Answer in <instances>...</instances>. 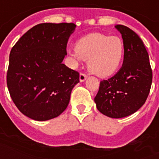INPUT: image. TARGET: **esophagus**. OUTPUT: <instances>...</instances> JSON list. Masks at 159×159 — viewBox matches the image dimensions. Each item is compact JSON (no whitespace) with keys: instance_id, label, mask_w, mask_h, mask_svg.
<instances>
[{"instance_id":"34e87169","label":"esophagus","mask_w":159,"mask_h":159,"mask_svg":"<svg viewBox=\"0 0 159 159\" xmlns=\"http://www.w3.org/2000/svg\"><path fill=\"white\" fill-rule=\"evenodd\" d=\"M86 78H87V76L84 73H81L80 75V82H83V81L85 80Z\"/></svg>"}]
</instances>
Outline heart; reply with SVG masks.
<instances>
[{"mask_svg": "<svg viewBox=\"0 0 159 159\" xmlns=\"http://www.w3.org/2000/svg\"><path fill=\"white\" fill-rule=\"evenodd\" d=\"M69 54L75 62L88 60V69L99 77H107L119 68L125 55V44L119 36L91 33L79 39Z\"/></svg>", "mask_w": 159, "mask_h": 159, "instance_id": "1", "label": "heart"}]
</instances>
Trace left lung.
<instances>
[{
    "instance_id": "left-lung-1",
    "label": "left lung",
    "mask_w": 159,
    "mask_h": 159,
    "mask_svg": "<svg viewBox=\"0 0 159 159\" xmlns=\"http://www.w3.org/2000/svg\"><path fill=\"white\" fill-rule=\"evenodd\" d=\"M115 28L125 44L122 68L113 77L101 81L94 100L100 113L119 119L143 106L151 89L152 71L148 51L138 34L125 25Z\"/></svg>"
}]
</instances>
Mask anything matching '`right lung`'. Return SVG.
Segmentation results:
<instances>
[{"mask_svg":"<svg viewBox=\"0 0 159 159\" xmlns=\"http://www.w3.org/2000/svg\"><path fill=\"white\" fill-rule=\"evenodd\" d=\"M73 23L37 24L11 48L7 84L21 113L37 121L59 116L67 108L80 74L62 63Z\"/></svg>","mask_w":159,"mask_h":159,"instance_id":"1","label":"right lung"}]
</instances>
